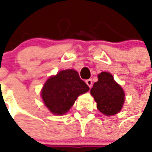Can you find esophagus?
<instances>
[{"label": "esophagus", "instance_id": "34e87169", "mask_svg": "<svg viewBox=\"0 0 152 152\" xmlns=\"http://www.w3.org/2000/svg\"><path fill=\"white\" fill-rule=\"evenodd\" d=\"M86 83L88 84V86L90 88L92 87V80H91V79H88V80H86Z\"/></svg>", "mask_w": 152, "mask_h": 152}]
</instances>
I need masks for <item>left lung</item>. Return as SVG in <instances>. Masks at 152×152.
Returning <instances> with one entry per match:
<instances>
[{
	"instance_id": "8db88e82",
	"label": "left lung",
	"mask_w": 152,
	"mask_h": 152,
	"mask_svg": "<svg viewBox=\"0 0 152 152\" xmlns=\"http://www.w3.org/2000/svg\"><path fill=\"white\" fill-rule=\"evenodd\" d=\"M91 94L96 102V107L105 115H114L122 109L125 94L121 88L108 72L98 74V81L91 89Z\"/></svg>"
}]
</instances>
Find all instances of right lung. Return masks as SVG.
I'll list each match as a JSON object with an SVG mask.
<instances>
[{
  "instance_id": "1",
  "label": "right lung",
  "mask_w": 152,
  "mask_h": 152,
  "mask_svg": "<svg viewBox=\"0 0 152 152\" xmlns=\"http://www.w3.org/2000/svg\"><path fill=\"white\" fill-rule=\"evenodd\" d=\"M89 90L74 69L60 71L45 83L41 96L45 105L56 115H62L69 110L76 99Z\"/></svg>"
}]
</instances>
